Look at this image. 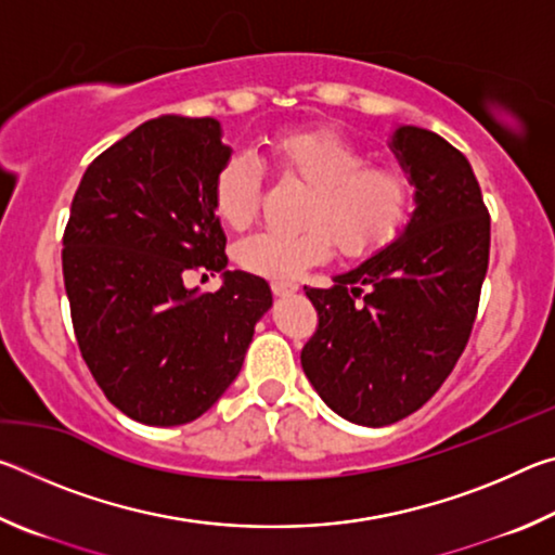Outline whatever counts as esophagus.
Listing matches in <instances>:
<instances>
[{"mask_svg": "<svg viewBox=\"0 0 555 555\" xmlns=\"http://www.w3.org/2000/svg\"><path fill=\"white\" fill-rule=\"evenodd\" d=\"M296 288H298L296 281H284V279L271 281V291H274L276 296H288V294H294Z\"/></svg>", "mask_w": 555, "mask_h": 555, "instance_id": "1", "label": "esophagus"}]
</instances>
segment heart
I'll list each match as a JSON object with an SVG mask.
<instances>
[{"instance_id":"1","label":"heart","mask_w":555,"mask_h":555,"mask_svg":"<svg viewBox=\"0 0 555 555\" xmlns=\"http://www.w3.org/2000/svg\"><path fill=\"white\" fill-rule=\"evenodd\" d=\"M276 171L311 188L300 232H259L242 240L237 261L259 276L294 279L331 251L360 259L382 249L411 210V183L393 166H367V154L331 129H291L269 146ZM261 198V168L247 154H234L212 183L218 218L234 230L255 220Z\"/></svg>"}]
</instances>
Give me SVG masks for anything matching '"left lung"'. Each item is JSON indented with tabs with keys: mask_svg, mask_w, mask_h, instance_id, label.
<instances>
[{
	"mask_svg": "<svg viewBox=\"0 0 555 555\" xmlns=\"http://www.w3.org/2000/svg\"><path fill=\"white\" fill-rule=\"evenodd\" d=\"M389 149L413 185L406 228L335 286H304L318 311L306 377L337 416L370 428L411 416L448 379L490 261V215L467 158L411 125L393 127Z\"/></svg>",
	"mask_w": 555,
	"mask_h": 555,
	"instance_id": "8db88e82",
	"label": "left lung"
}]
</instances>
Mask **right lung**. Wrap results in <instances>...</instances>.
<instances>
[{
    "instance_id": "right-lung-1",
    "label": "right lung",
    "mask_w": 555,
    "mask_h": 555,
    "mask_svg": "<svg viewBox=\"0 0 555 555\" xmlns=\"http://www.w3.org/2000/svg\"><path fill=\"white\" fill-rule=\"evenodd\" d=\"M230 154L218 119L164 115L102 152L75 191L63 234L75 337L139 424L183 426L212 409L274 304L264 279L228 269L212 183ZM193 268L220 270L223 286L188 289Z\"/></svg>"
}]
</instances>
